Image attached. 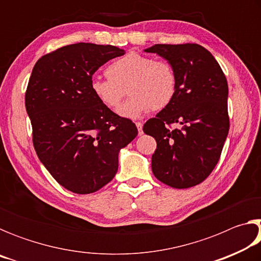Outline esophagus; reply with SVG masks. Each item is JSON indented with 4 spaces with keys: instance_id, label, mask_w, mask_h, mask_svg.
<instances>
[{
    "instance_id": "esophagus-1",
    "label": "esophagus",
    "mask_w": 261,
    "mask_h": 261,
    "mask_svg": "<svg viewBox=\"0 0 261 261\" xmlns=\"http://www.w3.org/2000/svg\"><path fill=\"white\" fill-rule=\"evenodd\" d=\"M136 126H137V129H138V134L139 135H143V123L137 122L136 123Z\"/></svg>"
}]
</instances>
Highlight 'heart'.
<instances>
[{
    "mask_svg": "<svg viewBox=\"0 0 261 261\" xmlns=\"http://www.w3.org/2000/svg\"><path fill=\"white\" fill-rule=\"evenodd\" d=\"M106 73L105 78H92V94L103 107L114 110L126 90L130 98L118 109V114L125 118H138L149 109H165L174 100L177 90V77L168 62L136 51L114 61Z\"/></svg>",
    "mask_w": 261,
    "mask_h": 261,
    "instance_id": "1",
    "label": "heart"
}]
</instances>
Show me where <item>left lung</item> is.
Here are the masks:
<instances>
[{
	"label": "left lung",
	"mask_w": 261,
	"mask_h": 261,
	"mask_svg": "<svg viewBox=\"0 0 261 261\" xmlns=\"http://www.w3.org/2000/svg\"><path fill=\"white\" fill-rule=\"evenodd\" d=\"M145 51L166 59L177 77L174 100L143 127L156 140L152 171L171 188L194 187L213 171L227 139L226 76L214 56L197 43H158ZM175 122L182 127L171 129Z\"/></svg>",
	"instance_id": "obj_1"
}]
</instances>
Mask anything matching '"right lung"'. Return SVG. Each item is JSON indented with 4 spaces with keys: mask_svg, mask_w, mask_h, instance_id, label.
<instances>
[{
    "mask_svg": "<svg viewBox=\"0 0 261 261\" xmlns=\"http://www.w3.org/2000/svg\"><path fill=\"white\" fill-rule=\"evenodd\" d=\"M124 50L78 42L43 55L25 93L34 149L62 187L78 194L98 191L118 169V153L138 135L134 122L98 102L92 76Z\"/></svg>",
    "mask_w": 261,
    "mask_h": 261,
    "instance_id": "obj_1",
    "label": "right lung"
}]
</instances>
